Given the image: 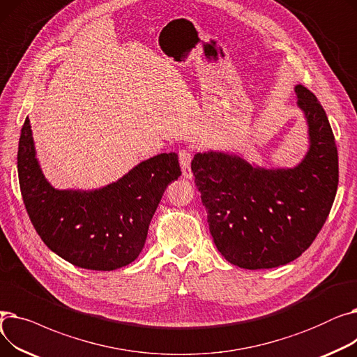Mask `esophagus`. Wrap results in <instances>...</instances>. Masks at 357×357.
<instances>
[{"mask_svg":"<svg viewBox=\"0 0 357 357\" xmlns=\"http://www.w3.org/2000/svg\"><path fill=\"white\" fill-rule=\"evenodd\" d=\"M179 165H181V169H182V174L185 178H192V171H191V160H192V156H191V152L188 149H182L179 150Z\"/></svg>","mask_w":357,"mask_h":357,"instance_id":"obj_1","label":"esophagus"}]
</instances>
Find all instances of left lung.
I'll return each instance as SVG.
<instances>
[{
    "mask_svg": "<svg viewBox=\"0 0 357 357\" xmlns=\"http://www.w3.org/2000/svg\"><path fill=\"white\" fill-rule=\"evenodd\" d=\"M310 150L294 169L268 171L226 153L191 162L218 252L243 269H271L301 256L323 229L339 185V155L323 105L296 85Z\"/></svg>",
    "mask_w": 357,
    "mask_h": 357,
    "instance_id": "1",
    "label": "left lung"
}]
</instances>
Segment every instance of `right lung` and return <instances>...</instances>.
<instances>
[{
  "label": "right lung",
  "instance_id": "right-lung-1",
  "mask_svg": "<svg viewBox=\"0 0 357 357\" xmlns=\"http://www.w3.org/2000/svg\"><path fill=\"white\" fill-rule=\"evenodd\" d=\"M17 167L37 234L69 264L91 271H114L140 255L166 186L181 176L178 155L162 153L102 190L58 191L36 160L29 119L18 142Z\"/></svg>",
  "mask_w": 357,
  "mask_h": 357
}]
</instances>
